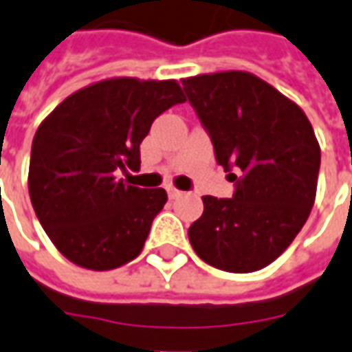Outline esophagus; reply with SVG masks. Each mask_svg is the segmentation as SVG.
I'll list each match as a JSON object with an SVG mask.
<instances>
[{
	"label": "esophagus",
	"mask_w": 352,
	"mask_h": 352,
	"mask_svg": "<svg viewBox=\"0 0 352 352\" xmlns=\"http://www.w3.org/2000/svg\"><path fill=\"white\" fill-rule=\"evenodd\" d=\"M168 194L171 200H175V198H179V196H181V190H177V188H173V186H169Z\"/></svg>",
	"instance_id": "34e87169"
}]
</instances>
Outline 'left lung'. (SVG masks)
I'll use <instances>...</instances> for the list:
<instances>
[{
    "mask_svg": "<svg viewBox=\"0 0 352 352\" xmlns=\"http://www.w3.org/2000/svg\"><path fill=\"white\" fill-rule=\"evenodd\" d=\"M183 89L208 129L215 158L236 181L232 198L204 196L188 228L211 267L253 272L286 252L313 210L320 144L294 100L242 70L184 78Z\"/></svg>",
    "mask_w": 352,
    "mask_h": 352,
    "instance_id": "8db88e82",
    "label": "left lung"
}]
</instances>
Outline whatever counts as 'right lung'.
Here are the masks:
<instances>
[{"instance_id": "right-lung-1", "label": "right lung", "mask_w": 352, "mask_h": 352, "mask_svg": "<svg viewBox=\"0 0 352 352\" xmlns=\"http://www.w3.org/2000/svg\"><path fill=\"white\" fill-rule=\"evenodd\" d=\"M175 80L108 78L76 91L34 135L28 169L32 206L68 261L112 270L142 252L168 194L118 179L139 169L152 122L184 102Z\"/></svg>"}]
</instances>
